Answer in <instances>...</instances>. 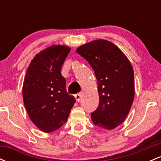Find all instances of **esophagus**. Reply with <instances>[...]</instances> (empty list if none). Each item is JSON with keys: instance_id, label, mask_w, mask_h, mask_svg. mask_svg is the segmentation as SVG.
<instances>
[{"instance_id": "34e87169", "label": "esophagus", "mask_w": 161, "mask_h": 161, "mask_svg": "<svg viewBox=\"0 0 161 161\" xmlns=\"http://www.w3.org/2000/svg\"><path fill=\"white\" fill-rule=\"evenodd\" d=\"M81 97H82V96H81L80 94H76V95H75V98L77 102H79V101H80Z\"/></svg>"}]
</instances>
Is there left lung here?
Returning <instances> with one entry per match:
<instances>
[{"label": "left lung", "mask_w": 161, "mask_h": 161, "mask_svg": "<svg viewBox=\"0 0 161 161\" xmlns=\"http://www.w3.org/2000/svg\"><path fill=\"white\" fill-rule=\"evenodd\" d=\"M88 62L97 82L99 105L93 123L113 129L123 123L134 101V72L129 59L117 46L104 39L92 41L76 49Z\"/></svg>", "instance_id": "obj_1"}]
</instances>
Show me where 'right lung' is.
<instances>
[{
  "mask_svg": "<svg viewBox=\"0 0 161 161\" xmlns=\"http://www.w3.org/2000/svg\"><path fill=\"white\" fill-rule=\"evenodd\" d=\"M71 48L52 45L37 53L28 67L23 97L29 118L40 130L51 132L66 123L75 102L66 92L61 68Z\"/></svg>",
  "mask_w": 161,
  "mask_h": 161,
  "instance_id": "add662e5",
  "label": "right lung"
}]
</instances>
